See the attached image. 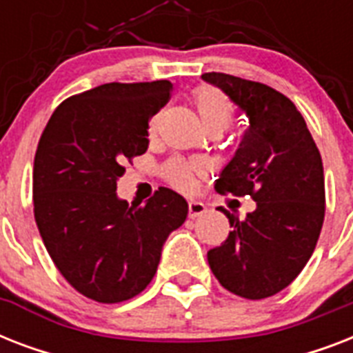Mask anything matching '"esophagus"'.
Returning <instances> with one entry per match:
<instances>
[{
	"mask_svg": "<svg viewBox=\"0 0 353 353\" xmlns=\"http://www.w3.org/2000/svg\"><path fill=\"white\" fill-rule=\"evenodd\" d=\"M207 212V207L203 203H199V201H190L188 203V218H199V216H203Z\"/></svg>",
	"mask_w": 353,
	"mask_h": 353,
	"instance_id": "esophagus-1",
	"label": "esophagus"
}]
</instances>
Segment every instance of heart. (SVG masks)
Returning <instances> with one entry per match:
<instances>
[{
  "mask_svg": "<svg viewBox=\"0 0 353 353\" xmlns=\"http://www.w3.org/2000/svg\"><path fill=\"white\" fill-rule=\"evenodd\" d=\"M194 104L198 108L199 117L207 126V130H225L234 115V104L229 97L214 85H199L192 93ZM155 130V119L150 122V132ZM199 174V166L183 159H170L163 166V177L172 187L179 188L183 192H190L196 187V176Z\"/></svg>",
  "mask_w": 353,
  "mask_h": 353,
  "instance_id": "obj_1",
  "label": "heart"
}]
</instances>
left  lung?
<instances>
[{
	"label": "left lung",
	"mask_w": 353,
	"mask_h": 353,
	"mask_svg": "<svg viewBox=\"0 0 353 353\" xmlns=\"http://www.w3.org/2000/svg\"><path fill=\"white\" fill-rule=\"evenodd\" d=\"M201 79L225 91L249 119L216 190L256 201L245 220L221 209L232 231L207 252V260L227 291L249 301L268 299L288 288L315 251L326 210L323 159L306 121L285 95L225 73Z\"/></svg>",
	"instance_id": "left-lung-1"
}]
</instances>
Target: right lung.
Listing matches in <instances>:
<instances>
[{"instance_id": "1", "label": "right lung", "mask_w": 353, "mask_h": 353, "mask_svg": "<svg viewBox=\"0 0 353 353\" xmlns=\"http://www.w3.org/2000/svg\"><path fill=\"white\" fill-rule=\"evenodd\" d=\"M168 80L102 84L65 99L41 133L32 170L34 220L49 256L80 295L137 296L188 205L159 187L144 205L117 198L124 165L148 150V122L170 101Z\"/></svg>"}]
</instances>
